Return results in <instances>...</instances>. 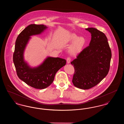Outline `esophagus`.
<instances>
[{
	"instance_id": "1",
	"label": "esophagus",
	"mask_w": 124,
	"mask_h": 124,
	"mask_svg": "<svg viewBox=\"0 0 124 124\" xmlns=\"http://www.w3.org/2000/svg\"><path fill=\"white\" fill-rule=\"evenodd\" d=\"M71 58H69V57H68V58H67V59H66V61H67V64H69V63H70V62H71Z\"/></svg>"
}]
</instances>
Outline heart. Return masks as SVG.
Returning <instances> with one entry per match:
<instances>
[{"label": "heart", "mask_w": 124, "mask_h": 124, "mask_svg": "<svg viewBox=\"0 0 124 124\" xmlns=\"http://www.w3.org/2000/svg\"><path fill=\"white\" fill-rule=\"evenodd\" d=\"M66 42L68 43L73 42L69 47V52L71 55H76L82 51L86 43V39L84 37H78L75 33H71L67 36Z\"/></svg>", "instance_id": "heart-1"}]
</instances>
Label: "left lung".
<instances>
[{
    "mask_svg": "<svg viewBox=\"0 0 124 124\" xmlns=\"http://www.w3.org/2000/svg\"><path fill=\"white\" fill-rule=\"evenodd\" d=\"M85 30L91 33L89 46L71 63L75 71L72 80L73 85L84 90L94 87L106 77L112 57L106 35L94 28Z\"/></svg>",
    "mask_w": 124,
    "mask_h": 124,
    "instance_id": "left-lung-1",
    "label": "left lung"
}]
</instances>
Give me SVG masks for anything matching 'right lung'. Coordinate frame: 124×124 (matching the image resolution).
<instances>
[{
	"label": "right lung",
	"instance_id": "add662e5",
	"mask_svg": "<svg viewBox=\"0 0 124 124\" xmlns=\"http://www.w3.org/2000/svg\"><path fill=\"white\" fill-rule=\"evenodd\" d=\"M47 27L43 24H31L18 35L15 42L13 61L18 77L30 86L42 89L53 82L55 75L66 64L65 59L59 58L47 57L37 67L31 68L24 61V50L31 36L41 33Z\"/></svg>",
	"mask_w": 124,
	"mask_h": 124
}]
</instances>
